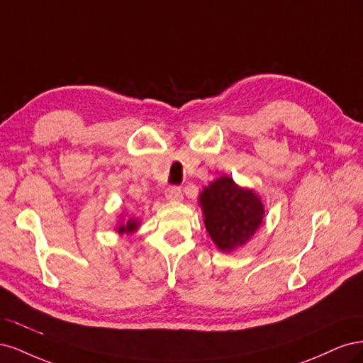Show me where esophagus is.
Listing matches in <instances>:
<instances>
[{"label": "esophagus", "instance_id": "34e87169", "mask_svg": "<svg viewBox=\"0 0 363 363\" xmlns=\"http://www.w3.org/2000/svg\"><path fill=\"white\" fill-rule=\"evenodd\" d=\"M164 196L169 201H180L183 200V192L179 186H169V188L164 189Z\"/></svg>", "mask_w": 363, "mask_h": 363}]
</instances>
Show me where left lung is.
Listing matches in <instances>:
<instances>
[{"instance_id":"left-lung-1","label":"left lung","mask_w":363,"mask_h":363,"mask_svg":"<svg viewBox=\"0 0 363 363\" xmlns=\"http://www.w3.org/2000/svg\"><path fill=\"white\" fill-rule=\"evenodd\" d=\"M204 224L221 251H232L247 244L262 224L263 204L259 196L235 184L230 177H219L200 195Z\"/></svg>"}]
</instances>
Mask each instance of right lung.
<instances>
[{
  "label": "right lung",
  "mask_w": 363,
  "mask_h": 363,
  "mask_svg": "<svg viewBox=\"0 0 363 363\" xmlns=\"http://www.w3.org/2000/svg\"><path fill=\"white\" fill-rule=\"evenodd\" d=\"M135 228H136V223L128 221L127 225H121L119 227V232H127V230H135Z\"/></svg>",
  "instance_id": "obj_1"
}]
</instances>
